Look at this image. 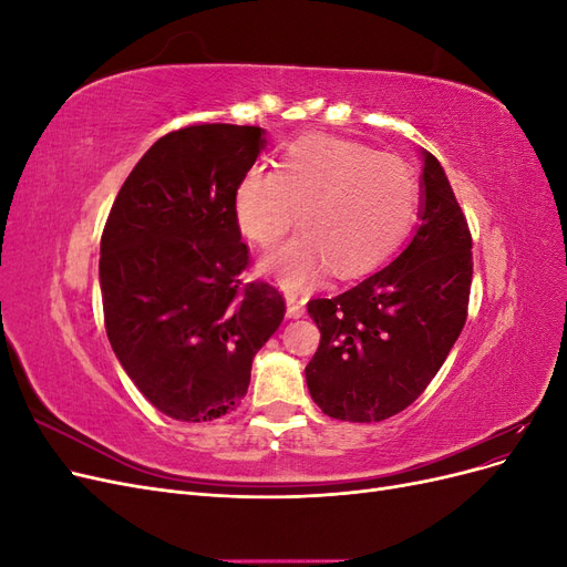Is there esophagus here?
<instances>
[{
    "label": "esophagus",
    "mask_w": 567,
    "mask_h": 567,
    "mask_svg": "<svg viewBox=\"0 0 567 567\" xmlns=\"http://www.w3.org/2000/svg\"><path fill=\"white\" fill-rule=\"evenodd\" d=\"M305 315V296L298 290H286V317L300 319Z\"/></svg>",
    "instance_id": "esophagus-1"
}]
</instances>
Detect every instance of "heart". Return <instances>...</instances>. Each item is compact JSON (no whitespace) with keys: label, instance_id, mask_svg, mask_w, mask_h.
<instances>
[{"label":"heart","instance_id":"obj_1","mask_svg":"<svg viewBox=\"0 0 567 567\" xmlns=\"http://www.w3.org/2000/svg\"><path fill=\"white\" fill-rule=\"evenodd\" d=\"M419 208L409 165L364 144L315 134L290 144L277 173L250 167L234 194L236 221L255 246H277L300 215L302 234L265 260L286 288L331 267L359 277L402 244Z\"/></svg>","mask_w":567,"mask_h":567}]
</instances>
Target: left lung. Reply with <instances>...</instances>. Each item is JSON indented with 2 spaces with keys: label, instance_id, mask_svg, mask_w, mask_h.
Segmentation results:
<instances>
[{
  "label": "left lung",
  "instance_id": "left-lung-1",
  "mask_svg": "<svg viewBox=\"0 0 567 567\" xmlns=\"http://www.w3.org/2000/svg\"><path fill=\"white\" fill-rule=\"evenodd\" d=\"M421 225L394 260L307 312L321 331L305 367L326 416L352 423L400 414L435 379L466 323L473 241L442 165L421 151Z\"/></svg>",
  "mask_w": 567,
  "mask_h": 567
}]
</instances>
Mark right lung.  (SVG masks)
<instances>
[{
  "label": "right lung",
  "instance_id": "1",
  "mask_svg": "<svg viewBox=\"0 0 567 567\" xmlns=\"http://www.w3.org/2000/svg\"><path fill=\"white\" fill-rule=\"evenodd\" d=\"M265 134L219 123L161 136L117 192L101 236L111 348L175 421H213L241 404L252 357L284 321L277 288L238 279L248 248L234 194Z\"/></svg>",
  "mask_w": 567,
  "mask_h": 567
}]
</instances>
